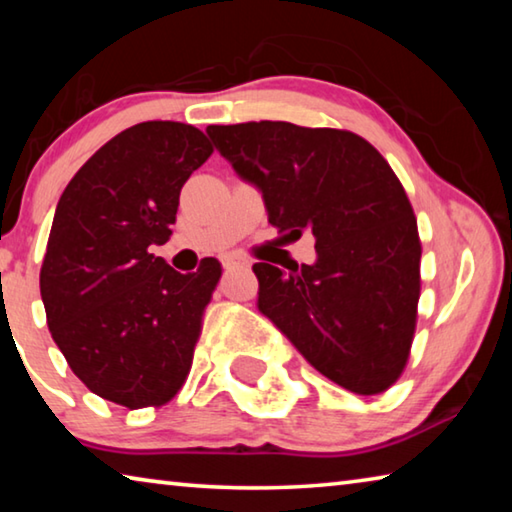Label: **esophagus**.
Listing matches in <instances>:
<instances>
[{
    "label": "esophagus",
    "instance_id": "1",
    "mask_svg": "<svg viewBox=\"0 0 512 512\" xmlns=\"http://www.w3.org/2000/svg\"><path fill=\"white\" fill-rule=\"evenodd\" d=\"M221 266L225 268V271H230V268H244V266H248V262H246V259H241V257L228 255V257L221 259Z\"/></svg>",
    "mask_w": 512,
    "mask_h": 512
}]
</instances>
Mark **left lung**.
<instances>
[{
  "label": "left lung",
  "instance_id": "8db88e82",
  "mask_svg": "<svg viewBox=\"0 0 512 512\" xmlns=\"http://www.w3.org/2000/svg\"><path fill=\"white\" fill-rule=\"evenodd\" d=\"M207 135L262 192L268 223L316 239L314 264L253 266L257 309L334 384L386 391L409 359L422 255L393 169L363 137L336 128L246 121L207 126Z\"/></svg>",
  "mask_w": 512,
  "mask_h": 512
}]
</instances>
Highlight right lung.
<instances>
[{
  "label": "right lung",
  "instance_id": "obj_1",
  "mask_svg": "<svg viewBox=\"0 0 512 512\" xmlns=\"http://www.w3.org/2000/svg\"><path fill=\"white\" fill-rule=\"evenodd\" d=\"M210 155L198 128L142 121L103 144L56 205L40 296L69 368L103 400L162 406L189 375L221 264L183 275L151 248L167 244L180 189Z\"/></svg>",
  "mask_w": 512,
  "mask_h": 512
}]
</instances>
